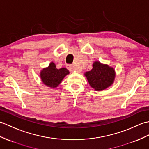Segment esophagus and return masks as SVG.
<instances>
[{
  "mask_svg": "<svg viewBox=\"0 0 149 149\" xmlns=\"http://www.w3.org/2000/svg\"><path fill=\"white\" fill-rule=\"evenodd\" d=\"M66 67L67 69H68L69 70L70 72H79L77 70H76V69L74 67V66L72 65H70V64H67L66 65Z\"/></svg>",
  "mask_w": 149,
  "mask_h": 149,
  "instance_id": "obj_1",
  "label": "esophagus"
}]
</instances>
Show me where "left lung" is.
Instances as JSON below:
<instances>
[{
    "label": "left lung",
    "instance_id": "8db88e82",
    "mask_svg": "<svg viewBox=\"0 0 149 149\" xmlns=\"http://www.w3.org/2000/svg\"><path fill=\"white\" fill-rule=\"evenodd\" d=\"M85 76L89 84L96 91H102L111 86L115 79V70L109 65L95 61L91 71L86 72Z\"/></svg>",
    "mask_w": 149,
    "mask_h": 149
}]
</instances>
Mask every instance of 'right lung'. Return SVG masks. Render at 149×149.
<instances>
[{"instance_id":"obj_1","label":"right lung","mask_w":149,"mask_h":149,"mask_svg":"<svg viewBox=\"0 0 149 149\" xmlns=\"http://www.w3.org/2000/svg\"><path fill=\"white\" fill-rule=\"evenodd\" d=\"M69 74L66 68L58 69L56 65L51 62L49 67L43 68L40 72V78L45 85L50 88H56L60 84L63 78Z\"/></svg>"}]
</instances>
